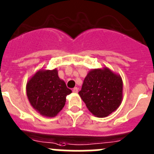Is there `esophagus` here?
<instances>
[{
  "label": "esophagus",
  "instance_id": "1",
  "mask_svg": "<svg viewBox=\"0 0 154 154\" xmlns=\"http://www.w3.org/2000/svg\"><path fill=\"white\" fill-rule=\"evenodd\" d=\"M73 92L75 93V94H77V93L78 92V88H77V87H74V89H73Z\"/></svg>",
  "mask_w": 154,
  "mask_h": 154
}]
</instances>
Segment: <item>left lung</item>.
<instances>
[{"instance_id": "obj_1", "label": "left lung", "mask_w": 154, "mask_h": 154, "mask_svg": "<svg viewBox=\"0 0 154 154\" xmlns=\"http://www.w3.org/2000/svg\"><path fill=\"white\" fill-rule=\"evenodd\" d=\"M78 94L93 115L106 117L121 104L123 80L120 74L106 67L93 69L87 73Z\"/></svg>"}]
</instances>
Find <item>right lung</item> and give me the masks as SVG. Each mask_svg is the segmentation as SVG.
<instances>
[{
	"mask_svg": "<svg viewBox=\"0 0 154 154\" xmlns=\"http://www.w3.org/2000/svg\"><path fill=\"white\" fill-rule=\"evenodd\" d=\"M26 91L31 106L46 117H56L64 106L66 97L72 93L58 77L57 68L37 70L27 80Z\"/></svg>",
	"mask_w": 154,
	"mask_h": 154,
	"instance_id": "1",
	"label": "right lung"
}]
</instances>
